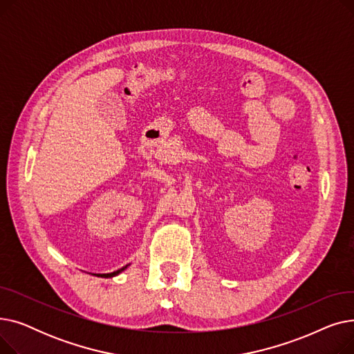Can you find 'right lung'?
Wrapping results in <instances>:
<instances>
[{
	"instance_id": "1",
	"label": "right lung",
	"mask_w": 354,
	"mask_h": 354,
	"mask_svg": "<svg viewBox=\"0 0 354 354\" xmlns=\"http://www.w3.org/2000/svg\"><path fill=\"white\" fill-rule=\"evenodd\" d=\"M124 268H127V266H126V267H123V268H120V270H118V271L110 272V274H96V275H97V277H104V278H109V277H115V275H118L119 272H122Z\"/></svg>"
}]
</instances>
